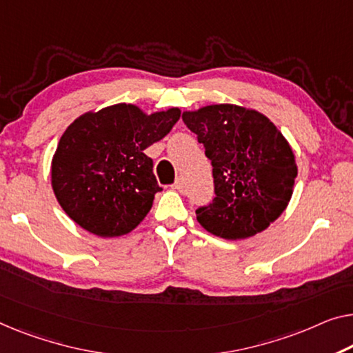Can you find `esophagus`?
Instances as JSON below:
<instances>
[{
	"instance_id": "esophagus-1",
	"label": "esophagus",
	"mask_w": 353,
	"mask_h": 353,
	"mask_svg": "<svg viewBox=\"0 0 353 353\" xmlns=\"http://www.w3.org/2000/svg\"><path fill=\"white\" fill-rule=\"evenodd\" d=\"M171 187L174 188V190H179V192H181L182 188H183V179H182V177H177L176 181H174V183H172Z\"/></svg>"
}]
</instances>
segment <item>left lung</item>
Segmentation results:
<instances>
[{
  "label": "left lung",
  "mask_w": 353,
  "mask_h": 353,
  "mask_svg": "<svg viewBox=\"0 0 353 353\" xmlns=\"http://www.w3.org/2000/svg\"><path fill=\"white\" fill-rule=\"evenodd\" d=\"M212 165L215 198L196 209L204 230L245 239L270 227L290 201L298 174L292 147L265 115L233 104L182 114Z\"/></svg>",
  "instance_id": "1"
}]
</instances>
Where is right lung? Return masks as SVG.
Here are the masks:
<instances>
[{
	"mask_svg": "<svg viewBox=\"0 0 353 353\" xmlns=\"http://www.w3.org/2000/svg\"><path fill=\"white\" fill-rule=\"evenodd\" d=\"M179 117V109L145 115L122 103L76 119L52 160V187L63 210L101 238L138 227L161 192L144 150L165 138Z\"/></svg>",
	"mask_w": 353,
	"mask_h": 353,
	"instance_id": "1",
	"label": "right lung"
}]
</instances>
